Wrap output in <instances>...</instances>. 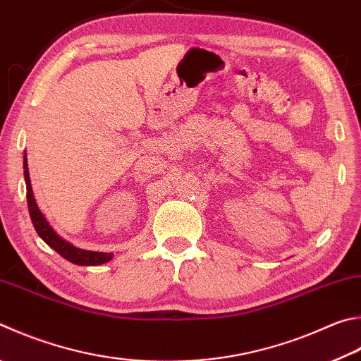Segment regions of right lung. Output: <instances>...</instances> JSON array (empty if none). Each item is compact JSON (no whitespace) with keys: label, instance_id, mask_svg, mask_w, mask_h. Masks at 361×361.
<instances>
[{"label":"right lung","instance_id":"obj_1","mask_svg":"<svg viewBox=\"0 0 361 361\" xmlns=\"http://www.w3.org/2000/svg\"><path fill=\"white\" fill-rule=\"evenodd\" d=\"M23 169H25L23 175H25V183H26V199H28V212L31 216L32 226H35L39 237H41L51 249H55L61 257L72 262V264L75 265H101L112 260L114 259L112 252H96V251H87V249H78L75 246H72L71 243H68L66 240H63L60 235H56L54 228L50 227L47 219L44 218V214L41 213V209H39L37 203L35 200V194H32V189H31L26 156L23 158Z\"/></svg>","mask_w":361,"mask_h":361}]
</instances>
